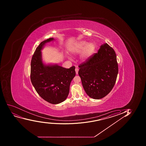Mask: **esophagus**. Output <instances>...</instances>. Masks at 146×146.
I'll list each match as a JSON object with an SVG mask.
<instances>
[{
    "mask_svg": "<svg viewBox=\"0 0 146 146\" xmlns=\"http://www.w3.org/2000/svg\"><path fill=\"white\" fill-rule=\"evenodd\" d=\"M78 70H79V69H78V67H77V68H76V74H77V75H78Z\"/></svg>",
    "mask_w": 146,
    "mask_h": 146,
    "instance_id": "obj_1",
    "label": "esophagus"
}]
</instances>
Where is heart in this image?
Returning <instances> with one entry per match:
<instances>
[{
    "label": "heart",
    "mask_w": 146,
    "mask_h": 146,
    "mask_svg": "<svg viewBox=\"0 0 146 146\" xmlns=\"http://www.w3.org/2000/svg\"><path fill=\"white\" fill-rule=\"evenodd\" d=\"M96 46L93 43H88L86 41H80L74 44L70 49L72 55L80 53V59L82 61L87 60L94 53Z\"/></svg>",
    "instance_id": "b5f03b06"
}]
</instances>
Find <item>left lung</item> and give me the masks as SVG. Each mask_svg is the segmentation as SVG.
<instances>
[{
	"instance_id": "obj_1",
	"label": "left lung",
	"mask_w": 146,
	"mask_h": 146,
	"mask_svg": "<svg viewBox=\"0 0 146 146\" xmlns=\"http://www.w3.org/2000/svg\"><path fill=\"white\" fill-rule=\"evenodd\" d=\"M78 67L83 87L91 98H103L112 90L118 74V65L115 52L108 44H102L97 53Z\"/></svg>"
}]
</instances>
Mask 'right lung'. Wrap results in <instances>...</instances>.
I'll use <instances>...</instances> for the list:
<instances>
[{"label":"right lung","mask_w":146,"mask_h":146,"mask_svg":"<svg viewBox=\"0 0 146 146\" xmlns=\"http://www.w3.org/2000/svg\"><path fill=\"white\" fill-rule=\"evenodd\" d=\"M55 40L54 38L41 42L37 47L31 62V79L36 92L51 104L65 101L69 92V86L76 75L75 66L63 68L58 64H46L41 50L46 44Z\"/></svg>","instance_id":"add662e5"}]
</instances>
